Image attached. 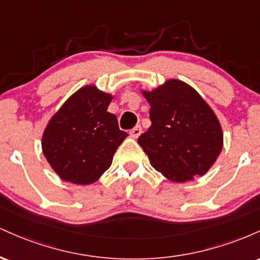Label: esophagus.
<instances>
[{
  "instance_id": "obj_1",
  "label": "esophagus",
  "mask_w": 260,
  "mask_h": 260,
  "mask_svg": "<svg viewBox=\"0 0 260 260\" xmlns=\"http://www.w3.org/2000/svg\"><path fill=\"white\" fill-rule=\"evenodd\" d=\"M129 134H131V137H132V138L137 139L140 136V134H142V128H140V126H136L132 131H131Z\"/></svg>"
}]
</instances>
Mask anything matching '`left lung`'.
<instances>
[{"label": "left lung", "instance_id": "left-lung-1", "mask_svg": "<svg viewBox=\"0 0 260 260\" xmlns=\"http://www.w3.org/2000/svg\"><path fill=\"white\" fill-rule=\"evenodd\" d=\"M140 92L150 105L151 126L138 138L151 166L176 183L204 176L223 147L219 118L193 86L171 78Z\"/></svg>", "mask_w": 260, "mask_h": 260}]
</instances>
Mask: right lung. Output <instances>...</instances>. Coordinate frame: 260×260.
<instances>
[{
    "label": "right lung",
    "mask_w": 260,
    "mask_h": 260,
    "mask_svg": "<svg viewBox=\"0 0 260 260\" xmlns=\"http://www.w3.org/2000/svg\"><path fill=\"white\" fill-rule=\"evenodd\" d=\"M113 95L86 84L74 91L45 127L41 149L61 180L80 186L96 182L111 166L128 134L107 111Z\"/></svg>",
    "instance_id": "1"
}]
</instances>
